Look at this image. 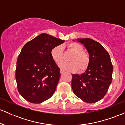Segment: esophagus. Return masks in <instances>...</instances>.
Here are the masks:
<instances>
[{
    "label": "esophagus",
    "instance_id": "34e87169",
    "mask_svg": "<svg viewBox=\"0 0 125 125\" xmlns=\"http://www.w3.org/2000/svg\"><path fill=\"white\" fill-rule=\"evenodd\" d=\"M60 72H61V74H63V73L64 72V71H62V70H61V71H60Z\"/></svg>",
    "mask_w": 125,
    "mask_h": 125
}]
</instances>
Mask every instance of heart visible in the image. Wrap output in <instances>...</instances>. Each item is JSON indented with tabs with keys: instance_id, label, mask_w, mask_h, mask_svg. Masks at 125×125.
Returning <instances> with one entry per match:
<instances>
[{
	"instance_id": "obj_1",
	"label": "heart",
	"mask_w": 125,
	"mask_h": 125,
	"mask_svg": "<svg viewBox=\"0 0 125 125\" xmlns=\"http://www.w3.org/2000/svg\"><path fill=\"white\" fill-rule=\"evenodd\" d=\"M67 48L73 53L70 58L69 62H63L59 64L60 68L65 71L75 72L85 71L89 64V57L86 53L83 52L82 46L76 42H71L67 45ZM51 56L57 63L63 61V53L61 46H57L52 49Z\"/></svg>"
}]
</instances>
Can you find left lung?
Returning a JSON list of instances; mask_svg holds the SVG:
<instances>
[{
	"mask_svg": "<svg viewBox=\"0 0 125 125\" xmlns=\"http://www.w3.org/2000/svg\"><path fill=\"white\" fill-rule=\"evenodd\" d=\"M86 49L88 67L81 74H72V89L77 97L87 103H94L105 96L112 79L110 56L99 43L90 38L77 39Z\"/></svg>",
	"mask_w": 125,
	"mask_h": 125,
	"instance_id": "left-lung-1",
	"label": "left lung"
}]
</instances>
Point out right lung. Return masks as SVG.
Wrapping results in <instances>:
<instances>
[{
	"mask_svg": "<svg viewBox=\"0 0 125 125\" xmlns=\"http://www.w3.org/2000/svg\"><path fill=\"white\" fill-rule=\"evenodd\" d=\"M64 42L42 33L22 48L17 61L16 80L19 92L27 101L41 104L54 94L61 73L51 53Z\"/></svg>",
	"mask_w": 125,
	"mask_h": 125,
	"instance_id": "right-lung-1",
	"label": "right lung"
}]
</instances>
